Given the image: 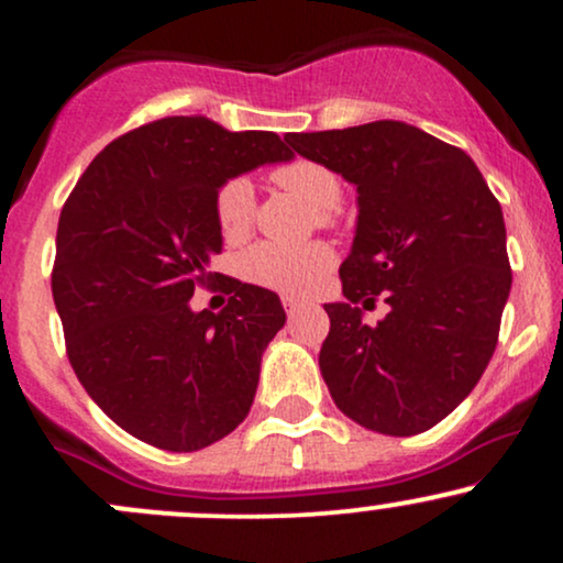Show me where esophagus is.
Returning <instances> with one entry per match:
<instances>
[{"label":"esophagus","instance_id":"obj_1","mask_svg":"<svg viewBox=\"0 0 563 563\" xmlns=\"http://www.w3.org/2000/svg\"><path fill=\"white\" fill-rule=\"evenodd\" d=\"M283 307H286L288 318H294V314L301 309V301L296 299V296H283Z\"/></svg>","mask_w":563,"mask_h":563}]
</instances>
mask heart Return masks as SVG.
I'll return each instance as SVG.
<instances>
[{"label":"heart","mask_w":563,"mask_h":563,"mask_svg":"<svg viewBox=\"0 0 563 563\" xmlns=\"http://www.w3.org/2000/svg\"><path fill=\"white\" fill-rule=\"evenodd\" d=\"M273 179L277 187L312 206L318 211L314 217L320 224H335L333 209L341 203L344 187L328 166L318 164V161L296 158L277 166ZM214 214L224 241H241L249 235L256 214V196L251 179L232 177L219 187ZM333 260V249L322 241L303 245L256 243L241 256V275L249 283L277 290V294L303 296L318 288L322 277L331 273Z\"/></svg>","instance_id":"obj_1"}]
</instances>
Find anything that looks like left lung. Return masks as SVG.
<instances>
[{
  "instance_id": "8db88e82",
  "label": "left lung",
  "mask_w": 563,
  "mask_h": 563,
  "mask_svg": "<svg viewBox=\"0 0 563 563\" xmlns=\"http://www.w3.org/2000/svg\"><path fill=\"white\" fill-rule=\"evenodd\" d=\"M309 161L357 185V235L341 264L346 301L325 303L320 371L365 429L412 437L448 418L493 360L510 294L506 222L461 147L402 121L288 134ZM380 295L390 314L365 327Z\"/></svg>"
}]
</instances>
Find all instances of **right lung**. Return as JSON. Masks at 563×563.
<instances>
[{
  "label": "right lung",
  "instance_id": "obj_1",
  "mask_svg": "<svg viewBox=\"0 0 563 563\" xmlns=\"http://www.w3.org/2000/svg\"><path fill=\"white\" fill-rule=\"evenodd\" d=\"M290 156L275 132L169 115L97 153L63 206L53 299L68 363L100 410L153 448H209L254 405L262 352L286 322L277 294L224 277L222 312H192L190 299L219 280V187Z\"/></svg>",
  "mask_w": 563,
  "mask_h": 563
}]
</instances>
